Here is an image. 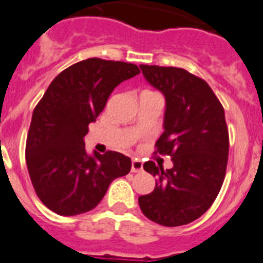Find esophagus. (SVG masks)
<instances>
[{
	"mask_svg": "<svg viewBox=\"0 0 263 263\" xmlns=\"http://www.w3.org/2000/svg\"><path fill=\"white\" fill-rule=\"evenodd\" d=\"M131 171L132 173H142L143 171V163L139 159H132Z\"/></svg>",
	"mask_w": 263,
	"mask_h": 263,
	"instance_id": "obj_1",
	"label": "esophagus"
}]
</instances>
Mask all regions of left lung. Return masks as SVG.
<instances>
[{
  "label": "left lung",
  "instance_id": "obj_1",
  "mask_svg": "<svg viewBox=\"0 0 263 263\" xmlns=\"http://www.w3.org/2000/svg\"><path fill=\"white\" fill-rule=\"evenodd\" d=\"M143 76L165 99L163 132L156 142L173 168L143 164L156 176L151 194L139 196L145 217L167 227L187 224L206 213L226 175L229 131L224 111L209 84L186 69L140 65Z\"/></svg>",
  "mask_w": 263,
  "mask_h": 263
}]
</instances>
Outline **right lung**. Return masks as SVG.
I'll return each instance as SVG.
<instances>
[{
  "mask_svg": "<svg viewBox=\"0 0 263 263\" xmlns=\"http://www.w3.org/2000/svg\"><path fill=\"white\" fill-rule=\"evenodd\" d=\"M140 73L135 64L88 59L50 83L32 115L26 165L37 196L53 213L73 217L98 206L116 178L131 171L120 152L85 151L84 136L112 90Z\"/></svg>",
  "mask_w": 263,
  "mask_h": 263,
  "instance_id": "right-lung-1",
  "label": "right lung"
}]
</instances>
